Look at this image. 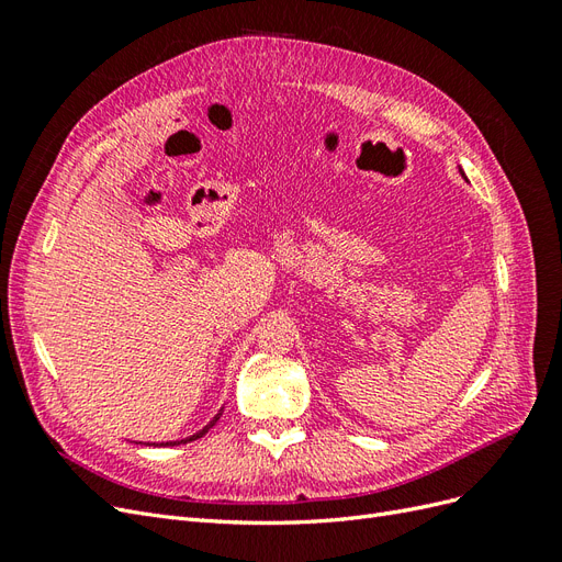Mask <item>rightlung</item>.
<instances>
[{
	"mask_svg": "<svg viewBox=\"0 0 562 562\" xmlns=\"http://www.w3.org/2000/svg\"><path fill=\"white\" fill-rule=\"evenodd\" d=\"M215 422H217V417H215V419H213V422L209 424V427H203V429H201L199 434H194L192 438H184V440H176V443H166V446H180V443H190V440H196V438H201V436H206V431H209V429L213 427V424H215ZM161 446H164V443H161Z\"/></svg>",
	"mask_w": 562,
	"mask_h": 562,
	"instance_id": "1",
	"label": "right lung"
}]
</instances>
